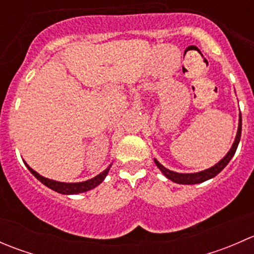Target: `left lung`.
Instances as JSON below:
<instances>
[{
	"label": "left lung",
	"instance_id": "obj_1",
	"mask_svg": "<svg viewBox=\"0 0 254 254\" xmlns=\"http://www.w3.org/2000/svg\"><path fill=\"white\" fill-rule=\"evenodd\" d=\"M241 130H242V117H241V113H240V123H238V130H237V135H236V139H235L234 145L232 147L230 148V151L227 152V155L220 161L219 163H216L215 166H212L211 168H207L205 171H201V172L198 173H177L173 172V171L167 170L166 167H163L157 160H155L156 166L161 170V172L163 173L168 179H171L172 182L178 184H198V183H203V182L207 181L210 178H214L215 176L219 175L222 170L227 166V163L231 161V158L234 157L235 152L237 150V146L238 142H240L241 139Z\"/></svg>",
	"mask_w": 254,
	"mask_h": 254
}]
</instances>
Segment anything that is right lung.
<instances>
[{"mask_svg":"<svg viewBox=\"0 0 254 254\" xmlns=\"http://www.w3.org/2000/svg\"><path fill=\"white\" fill-rule=\"evenodd\" d=\"M25 165H27V163H25ZM27 167L28 170L32 172V175L37 179H39L44 186H47L48 188L53 189V190L58 191V193H61V194H78V193H83V191H87V190H91V189L96 188L97 186H99V184L104 181L106 176L108 175L109 170H111V166H109L107 170H104L103 172L99 173L98 176H96L92 179H88V181L86 182H79V183H64V182H56V181H53V179L45 178V177L40 176L39 173L35 172L34 170H32L28 165Z\"/></svg>","mask_w":254,"mask_h":254,"instance_id":"1","label":"right lung"}]
</instances>
